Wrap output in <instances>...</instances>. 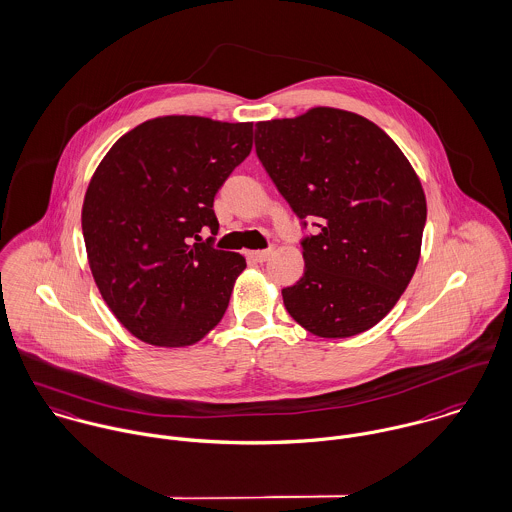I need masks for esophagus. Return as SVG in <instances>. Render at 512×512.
I'll list each match as a JSON object with an SVG mask.
<instances>
[{
	"instance_id": "34e87169",
	"label": "esophagus",
	"mask_w": 512,
	"mask_h": 512,
	"mask_svg": "<svg viewBox=\"0 0 512 512\" xmlns=\"http://www.w3.org/2000/svg\"><path fill=\"white\" fill-rule=\"evenodd\" d=\"M271 255H273V247H269V249H261V251H251V253H249V257H251V259H255L257 263H265Z\"/></svg>"
}]
</instances>
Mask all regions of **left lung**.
Wrapping results in <instances>:
<instances>
[{
    "instance_id": "left-lung-1",
    "label": "left lung",
    "mask_w": 512,
    "mask_h": 512,
    "mask_svg": "<svg viewBox=\"0 0 512 512\" xmlns=\"http://www.w3.org/2000/svg\"><path fill=\"white\" fill-rule=\"evenodd\" d=\"M255 150L279 194L316 235L305 275L283 289L287 312L322 338L378 324L415 273L425 194L398 144L368 118L318 106L255 124Z\"/></svg>"
}]
</instances>
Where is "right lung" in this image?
Returning <instances> with one entry per match:
<instances>
[{
  "label": "right lung",
  "mask_w": 512,
  "mask_h": 512,
  "mask_svg": "<svg viewBox=\"0 0 512 512\" xmlns=\"http://www.w3.org/2000/svg\"><path fill=\"white\" fill-rule=\"evenodd\" d=\"M251 146L253 122L160 116L99 164L83 204L89 265L104 303L142 342L190 346L223 318L245 259L200 233H217L213 198Z\"/></svg>",
  "instance_id": "1"
}]
</instances>
